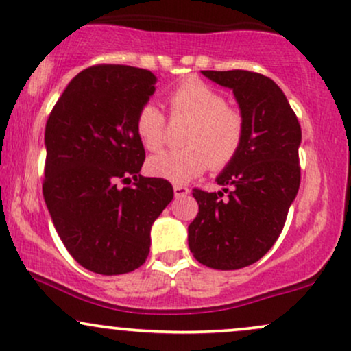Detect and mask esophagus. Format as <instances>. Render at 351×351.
<instances>
[{
    "label": "esophagus",
    "mask_w": 351,
    "mask_h": 351,
    "mask_svg": "<svg viewBox=\"0 0 351 351\" xmlns=\"http://www.w3.org/2000/svg\"><path fill=\"white\" fill-rule=\"evenodd\" d=\"M173 191H175L176 198H181V196L189 195V188L183 186V184H175V186H173Z\"/></svg>",
    "instance_id": "34e87169"
}]
</instances>
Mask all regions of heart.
<instances>
[{
  "label": "heart",
  "instance_id": "b5f03b06",
  "mask_svg": "<svg viewBox=\"0 0 351 351\" xmlns=\"http://www.w3.org/2000/svg\"><path fill=\"white\" fill-rule=\"evenodd\" d=\"M173 122L189 120L181 150L163 152L148 160L153 176L171 183H188L209 167L219 170L234 160L244 140V117L226 106L223 94L198 79H188L168 95ZM135 132L148 152H160L167 143V119L153 104L140 107Z\"/></svg>",
  "mask_w": 351,
  "mask_h": 351
}]
</instances>
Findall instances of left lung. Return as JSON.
Masks as SVG:
<instances>
[{"label":"left lung","instance_id":"1","mask_svg":"<svg viewBox=\"0 0 351 351\" xmlns=\"http://www.w3.org/2000/svg\"><path fill=\"white\" fill-rule=\"evenodd\" d=\"M231 88L244 140L217 175L223 191L193 189L199 211L188 226L189 251L217 271L247 267L272 247L300 186V123L280 87L249 71H201Z\"/></svg>","mask_w":351,"mask_h":351}]
</instances>
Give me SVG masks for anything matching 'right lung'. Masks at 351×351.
I'll return each instance as SVG.
<instances>
[{
    "label": "right lung",
    "mask_w": 351,
    "mask_h": 351,
    "mask_svg": "<svg viewBox=\"0 0 351 351\" xmlns=\"http://www.w3.org/2000/svg\"><path fill=\"white\" fill-rule=\"evenodd\" d=\"M155 82L147 69L92 66L71 80L46 123L44 201L71 256L102 276L145 263L152 224L173 199L170 181L140 175L135 117Z\"/></svg>",
    "instance_id": "right-lung-1"
}]
</instances>
